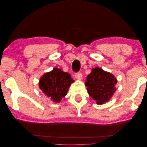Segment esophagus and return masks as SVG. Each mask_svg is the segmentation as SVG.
I'll list each match as a JSON object with an SVG mask.
<instances>
[{
	"label": "esophagus",
	"mask_w": 147,
	"mask_h": 147,
	"mask_svg": "<svg viewBox=\"0 0 147 147\" xmlns=\"http://www.w3.org/2000/svg\"><path fill=\"white\" fill-rule=\"evenodd\" d=\"M75 77L77 78L78 80H82V74L80 72H78L75 74Z\"/></svg>",
	"instance_id": "esophagus-1"
}]
</instances>
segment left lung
I'll return each mask as SVG.
<instances>
[{"instance_id": "1", "label": "left lung", "mask_w": 147, "mask_h": 147, "mask_svg": "<svg viewBox=\"0 0 147 147\" xmlns=\"http://www.w3.org/2000/svg\"><path fill=\"white\" fill-rule=\"evenodd\" d=\"M116 84L117 80L112 74L99 67L92 69L85 83L88 94L98 104L109 101L116 91Z\"/></svg>"}]
</instances>
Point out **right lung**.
Segmentation results:
<instances>
[{"label": "right lung", "instance_id": "right-lung-1", "mask_svg": "<svg viewBox=\"0 0 147 147\" xmlns=\"http://www.w3.org/2000/svg\"><path fill=\"white\" fill-rule=\"evenodd\" d=\"M74 82L70 74L55 67L42 76L39 86L45 96L58 103L65 97L69 86Z\"/></svg>", "mask_w": 147, "mask_h": 147}]
</instances>
